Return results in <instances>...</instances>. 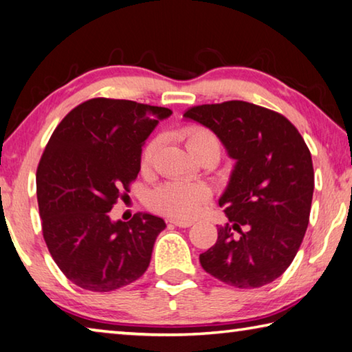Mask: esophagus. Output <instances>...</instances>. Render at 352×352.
Returning a JSON list of instances; mask_svg holds the SVG:
<instances>
[{
	"label": "esophagus",
	"instance_id": "1",
	"mask_svg": "<svg viewBox=\"0 0 352 352\" xmlns=\"http://www.w3.org/2000/svg\"><path fill=\"white\" fill-rule=\"evenodd\" d=\"M169 223L178 226V228H189V226L192 225V220H175V219H172V220H169Z\"/></svg>",
	"mask_w": 352,
	"mask_h": 352
}]
</instances>
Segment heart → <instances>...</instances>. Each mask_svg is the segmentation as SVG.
Masks as SVG:
<instances>
[{
    "instance_id": "1",
    "label": "heart",
    "mask_w": 352,
    "mask_h": 352,
    "mask_svg": "<svg viewBox=\"0 0 352 352\" xmlns=\"http://www.w3.org/2000/svg\"><path fill=\"white\" fill-rule=\"evenodd\" d=\"M182 140L186 144L188 151L200 160L206 153H220V142L216 133L204 126H189L182 132ZM160 148V138L152 140L142 148L141 153V170H151L155 155ZM208 200V190L197 184L182 182L166 183L155 189L147 200V206L152 211L163 214L172 219H192L201 211Z\"/></svg>"
}]
</instances>
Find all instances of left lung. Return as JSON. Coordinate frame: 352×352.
Masks as SVG:
<instances>
[{
	"label": "left lung",
	"instance_id": "1",
	"mask_svg": "<svg viewBox=\"0 0 352 352\" xmlns=\"http://www.w3.org/2000/svg\"><path fill=\"white\" fill-rule=\"evenodd\" d=\"M184 118L211 129L236 160L219 200L230 222L200 254L206 273L239 289L275 281L306 234L314 166L302 136L281 113L243 100L190 107Z\"/></svg>",
	"mask_w": 352,
	"mask_h": 352
}]
</instances>
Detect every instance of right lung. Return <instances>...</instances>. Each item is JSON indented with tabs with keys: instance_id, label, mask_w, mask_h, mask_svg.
<instances>
[{
	"instance_id": "right-lung-1",
	"label": "right lung",
	"mask_w": 352,
	"mask_h": 352,
	"mask_svg": "<svg viewBox=\"0 0 352 352\" xmlns=\"http://www.w3.org/2000/svg\"><path fill=\"white\" fill-rule=\"evenodd\" d=\"M166 107L94 98L74 107L52 132L37 168L41 231L71 283L91 292L132 284L151 264L162 217L138 212L111 222L141 168V146Z\"/></svg>"
}]
</instances>
